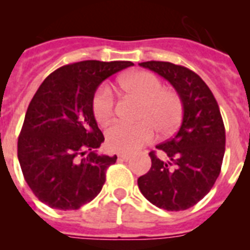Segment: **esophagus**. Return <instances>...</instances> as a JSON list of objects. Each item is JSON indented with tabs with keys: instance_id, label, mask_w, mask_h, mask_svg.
Masks as SVG:
<instances>
[{
	"instance_id": "esophagus-1",
	"label": "esophagus",
	"mask_w": 250,
	"mask_h": 250,
	"mask_svg": "<svg viewBox=\"0 0 250 250\" xmlns=\"http://www.w3.org/2000/svg\"><path fill=\"white\" fill-rule=\"evenodd\" d=\"M118 158L123 161H126L131 158V155H130V154H126V152H120V154L118 155Z\"/></svg>"
}]
</instances>
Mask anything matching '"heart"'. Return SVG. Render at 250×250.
I'll use <instances>...</instances> for the list:
<instances>
[{
	"label": "heart",
	"mask_w": 250,
	"mask_h": 250,
	"mask_svg": "<svg viewBox=\"0 0 250 250\" xmlns=\"http://www.w3.org/2000/svg\"><path fill=\"white\" fill-rule=\"evenodd\" d=\"M119 87L127 95L141 100L136 124H114L106 131V141L111 150L131 152L147 144L154 138V129L160 135L175 131L183 118L182 99L173 90L163 89L156 75L147 71L131 72L119 79ZM115 112L114 91L109 85H101L92 98V114L100 125L111 123Z\"/></svg>",
	"instance_id": "heart-1"
}]
</instances>
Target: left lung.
I'll return each mask as SVG.
<instances>
[{"label": "left lung", "mask_w": 250, "mask_h": 250, "mask_svg": "<svg viewBox=\"0 0 250 250\" xmlns=\"http://www.w3.org/2000/svg\"><path fill=\"white\" fill-rule=\"evenodd\" d=\"M169 81L183 103V123L175 135L150 151L151 167L138 179L141 194L169 211L185 210L204 198L220 174L225 129L213 92L199 75L164 61L139 63Z\"/></svg>", "instance_id": "1"}]
</instances>
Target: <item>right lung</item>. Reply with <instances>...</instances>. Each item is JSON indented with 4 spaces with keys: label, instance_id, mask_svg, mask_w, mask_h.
I'll return each instance as SVG.
<instances>
[{
    "label": "right lung",
    "instance_id": "1",
    "mask_svg": "<svg viewBox=\"0 0 250 250\" xmlns=\"http://www.w3.org/2000/svg\"><path fill=\"white\" fill-rule=\"evenodd\" d=\"M130 61L86 60L46 77L26 111L17 156L32 193L50 208L76 210L103 189L118 156L99 155L104 135L92 114L101 83Z\"/></svg>",
    "mask_w": 250,
    "mask_h": 250
}]
</instances>
